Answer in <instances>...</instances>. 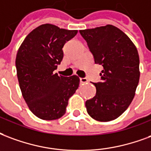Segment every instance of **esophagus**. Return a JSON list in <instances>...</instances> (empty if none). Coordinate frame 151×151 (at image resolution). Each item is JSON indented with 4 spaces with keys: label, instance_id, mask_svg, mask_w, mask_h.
Here are the masks:
<instances>
[{
    "label": "esophagus",
    "instance_id": "obj_1",
    "mask_svg": "<svg viewBox=\"0 0 151 151\" xmlns=\"http://www.w3.org/2000/svg\"><path fill=\"white\" fill-rule=\"evenodd\" d=\"M88 82V80L86 78H80V83L81 84H85V83H87Z\"/></svg>",
    "mask_w": 151,
    "mask_h": 151
}]
</instances>
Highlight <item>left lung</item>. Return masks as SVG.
I'll use <instances>...</instances> for the list:
<instances>
[{
    "mask_svg": "<svg viewBox=\"0 0 151 151\" xmlns=\"http://www.w3.org/2000/svg\"><path fill=\"white\" fill-rule=\"evenodd\" d=\"M93 55L101 65V81L93 83L96 95L86 101L88 114L98 122L118 118L127 110L138 86L139 56L129 37L114 25L79 30Z\"/></svg>",
    "mask_w": 151,
    "mask_h": 151,
    "instance_id": "left-lung-1",
    "label": "left lung"
}]
</instances>
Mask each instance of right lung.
<instances>
[{
  "label": "right lung",
  "mask_w": 151,
  "mask_h": 151,
  "mask_svg": "<svg viewBox=\"0 0 151 151\" xmlns=\"http://www.w3.org/2000/svg\"><path fill=\"white\" fill-rule=\"evenodd\" d=\"M78 30L41 24L31 31L19 47L17 75L22 96L31 112L43 120L64 115L69 98L79 86L77 75L58 76L53 71L63 58L62 48Z\"/></svg>",
  "instance_id": "right-lung-1"
}]
</instances>
